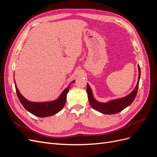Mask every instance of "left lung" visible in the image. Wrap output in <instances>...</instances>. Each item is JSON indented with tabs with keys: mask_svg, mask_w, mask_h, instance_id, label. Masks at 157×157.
Returning <instances> with one entry per match:
<instances>
[{
	"mask_svg": "<svg viewBox=\"0 0 157 157\" xmlns=\"http://www.w3.org/2000/svg\"><path fill=\"white\" fill-rule=\"evenodd\" d=\"M138 70H139V75H138V80L136 86L132 91L128 94L127 96L117 98L115 99H111L110 101L107 102H100L94 98V95L92 91V89L90 88V85L87 83V94L88 98L90 102V105L92 106L93 109L99 112H100L103 114H106V115H112V114H115L118 112L122 111L123 109L126 108L127 107L130 106L132 103L134 101V99L137 93L138 90L140 78V67L138 65Z\"/></svg>",
	"mask_w": 157,
	"mask_h": 157,
	"instance_id": "left-lung-1",
	"label": "left lung"
}]
</instances>
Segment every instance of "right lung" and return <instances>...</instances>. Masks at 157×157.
Masks as SVG:
<instances>
[{
  "mask_svg": "<svg viewBox=\"0 0 157 157\" xmlns=\"http://www.w3.org/2000/svg\"><path fill=\"white\" fill-rule=\"evenodd\" d=\"M14 84L16 90V93L17 97L20 99L22 105L24 107L27 111H29L33 115L39 117H48L59 112L64 107L67 94L70 89L71 84L75 82V80H73L72 82L69 83L63 91L61 93L59 96L55 100L50 101H43V102H33L27 100L22 96V94L19 91V90L16 86V83L14 79Z\"/></svg>",
  "mask_w": 157,
  "mask_h": 157,
  "instance_id": "right-lung-1",
  "label": "right lung"
}]
</instances>
